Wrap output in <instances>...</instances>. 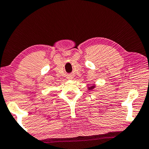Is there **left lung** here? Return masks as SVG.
Listing matches in <instances>:
<instances>
[{
  "label": "left lung",
  "mask_w": 149,
  "mask_h": 149,
  "mask_svg": "<svg viewBox=\"0 0 149 149\" xmlns=\"http://www.w3.org/2000/svg\"><path fill=\"white\" fill-rule=\"evenodd\" d=\"M95 87H96V85H95V84H93V85H91V86H87V89L88 90H93Z\"/></svg>",
  "instance_id": "8db88e82"
}]
</instances>
